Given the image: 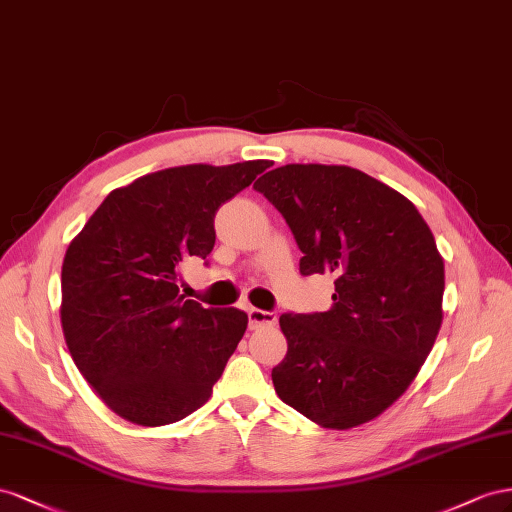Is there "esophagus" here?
<instances>
[{"mask_svg":"<svg viewBox=\"0 0 512 512\" xmlns=\"http://www.w3.org/2000/svg\"><path fill=\"white\" fill-rule=\"evenodd\" d=\"M276 324V313L261 311V309H248V326L251 328H264Z\"/></svg>","mask_w":512,"mask_h":512,"instance_id":"obj_1","label":"esophagus"}]
</instances>
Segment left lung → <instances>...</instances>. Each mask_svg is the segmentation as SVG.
<instances>
[{
	"mask_svg": "<svg viewBox=\"0 0 512 512\" xmlns=\"http://www.w3.org/2000/svg\"><path fill=\"white\" fill-rule=\"evenodd\" d=\"M302 251L334 276L332 309L283 313L281 401L324 429L364 425L410 388L442 326L444 261L414 203L345 165H285L255 182Z\"/></svg>",
	"mask_w": 512,
	"mask_h": 512,
	"instance_id": "left-lung-1",
	"label": "left lung"
}]
</instances>
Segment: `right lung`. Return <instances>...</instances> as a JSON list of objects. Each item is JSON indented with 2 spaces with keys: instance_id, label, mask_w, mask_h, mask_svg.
<instances>
[{
  "instance_id": "obj_1",
  "label": "right lung",
  "mask_w": 512,
  "mask_h": 512,
  "mask_svg": "<svg viewBox=\"0 0 512 512\" xmlns=\"http://www.w3.org/2000/svg\"><path fill=\"white\" fill-rule=\"evenodd\" d=\"M270 160L184 165L115 188L70 242L62 330L77 369L111 410L141 427L171 425L212 397L248 324L180 294L188 257L206 259L214 214Z\"/></svg>"
}]
</instances>
